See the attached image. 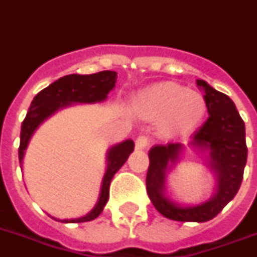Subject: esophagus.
I'll return each instance as SVG.
<instances>
[{
    "label": "esophagus",
    "instance_id": "1",
    "mask_svg": "<svg viewBox=\"0 0 257 257\" xmlns=\"http://www.w3.org/2000/svg\"><path fill=\"white\" fill-rule=\"evenodd\" d=\"M148 144H150V139L147 136H139L136 140H135V146L138 150H144V148L148 147Z\"/></svg>",
    "mask_w": 257,
    "mask_h": 257
}]
</instances>
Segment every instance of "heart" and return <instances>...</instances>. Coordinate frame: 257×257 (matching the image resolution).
Listing matches in <instances>:
<instances>
[{"label": "heart", "mask_w": 257, "mask_h": 257, "mask_svg": "<svg viewBox=\"0 0 257 257\" xmlns=\"http://www.w3.org/2000/svg\"><path fill=\"white\" fill-rule=\"evenodd\" d=\"M135 107L146 118L159 119V128L170 136H187L196 131L207 113L204 96L176 83H157L139 91Z\"/></svg>", "instance_id": "1"}]
</instances>
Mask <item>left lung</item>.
<instances>
[{
	"instance_id": "left-lung-1",
	"label": "left lung",
	"mask_w": 257,
	"mask_h": 257,
	"mask_svg": "<svg viewBox=\"0 0 257 257\" xmlns=\"http://www.w3.org/2000/svg\"><path fill=\"white\" fill-rule=\"evenodd\" d=\"M196 84L204 92L208 118L192 136L189 144L207 153V166L216 180L212 196L196 206H181L166 195V174L181 155V143L158 144L148 153V197L163 216L180 222H207L215 218L240 189L248 155L245 123L233 100L204 80H196Z\"/></svg>"
}]
</instances>
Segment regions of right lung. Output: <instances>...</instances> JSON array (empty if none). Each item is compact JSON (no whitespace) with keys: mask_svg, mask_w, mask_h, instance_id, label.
I'll return each instance as SVG.
<instances>
[{"mask_svg":"<svg viewBox=\"0 0 257 257\" xmlns=\"http://www.w3.org/2000/svg\"><path fill=\"white\" fill-rule=\"evenodd\" d=\"M117 72L103 70L94 75H68L51 83L45 90L34 98L28 113L22 123L20 132V147H19V161L23 163V158L32 138L34 132L43 121L62 110L76 103H98L107 98V94L115 87ZM134 140H125L110 147L106 154V173L102 180V187L98 203L92 210L84 216L75 219H61L64 223H80L95 219L103 211V207L109 200V188L111 178L118 172L119 167L126 162V159L134 153ZM57 220V219H56Z\"/></svg>","mask_w":257,"mask_h":257,"instance_id":"add662e5","label":"right lung"}]
</instances>
